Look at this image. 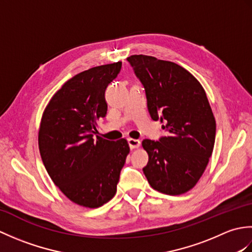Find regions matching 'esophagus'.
I'll return each instance as SVG.
<instances>
[{"label":"esophagus","mask_w":252,"mask_h":252,"mask_svg":"<svg viewBox=\"0 0 252 252\" xmlns=\"http://www.w3.org/2000/svg\"><path fill=\"white\" fill-rule=\"evenodd\" d=\"M127 143H129V146L131 149H135L141 146V142L135 138H127Z\"/></svg>","instance_id":"1"}]
</instances>
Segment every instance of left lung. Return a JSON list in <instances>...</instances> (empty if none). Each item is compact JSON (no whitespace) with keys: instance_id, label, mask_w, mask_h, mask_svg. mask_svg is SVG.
<instances>
[{"instance_id":"1","label":"left lung","mask_w":252,"mask_h":252,"mask_svg":"<svg viewBox=\"0 0 252 252\" xmlns=\"http://www.w3.org/2000/svg\"><path fill=\"white\" fill-rule=\"evenodd\" d=\"M145 88L152 119L163 123L167 136L144 140L148 162L143 172L154 189L167 195L190 190L211 157L216 119L206 91L186 69L147 55L126 58Z\"/></svg>"}]
</instances>
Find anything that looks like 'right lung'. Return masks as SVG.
<instances>
[{
  "instance_id": "add662e5",
  "label": "right lung",
  "mask_w": 252,
  "mask_h": 252,
  "mask_svg": "<svg viewBox=\"0 0 252 252\" xmlns=\"http://www.w3.org/2000/svg\"><path fill=\"white\" fill-rule=\"evenodd\" d=\"M121 66L107 63L69 79L41 118L37 140L47 173L68 199L85 208L101 207L116 195L130 153L126 138L94 137L97 121L107 114L106 88Z\"/></svg>"
}]
</instances>
